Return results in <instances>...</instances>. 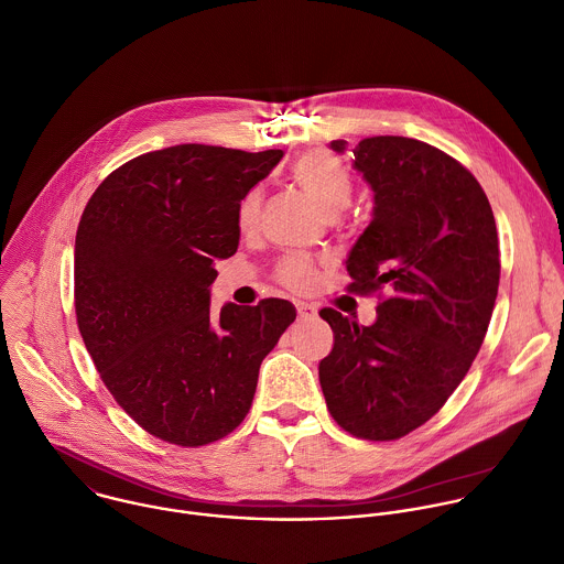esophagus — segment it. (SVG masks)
I'll list each match as a JSON object with an SVG mask.
<instances>
[{
	"label": "esophagus",
	"instance_id": "34e87169",
	"mask_svg": "<svg viewBox=\"0 0 564 564\" xmlns=\"http://www.w3.org/2000/svg\"><path fill=\"white\" fill-rule=\"evenodd\" d=\"M297 317L302 319V322H313L315 317H317V311L313 308V306H308V304H297Z\"/></svg>",
	"mask_w": 564,
	"mask_h": 564
}]
</instances>
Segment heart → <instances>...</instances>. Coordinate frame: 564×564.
I'll return each instance as SVG.
<instances>
[{"label": "heart", "mask_w": 564, "mask_h": 564, "mask_svg": "<svg viewBox=\"0 0 564 564\" xmlns=\"http://www.w3.org/2000/svg\"><path fill=\"white\" fill-rule=\"evenodd\" d=\"M295 183L311 196V200L326 214L337 216L352 196V176L344 161L326 150L302 154L293 165ZM262 207L260 189H251L238 205V227L249 231L258 225ZM315 264L304 253H291L280 260L275 278L291 291H304L313 284Z\"/></svg>", "instance_id": "heart-1"}]
</instances>
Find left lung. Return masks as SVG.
<instances>
[{
	"label": "left lung",
	"instance_id": "1",
	"mask_svg": "<svg viewBox=\"0 0 564 564\" xmlns=\"http://www.w3.org/2000/svg\"><path fill=\"white\" fill-rule=\"evenodd\" d=\"M352 156L375 214L346 260L348 291L379 293L377 322L319 311L335 333L319 383L339 427L394 441L443 408L478 355L498 293V234L478 181L438 148L372 137Z\"/></svg>",
	"mask_w": 564,
	"mask_h": 564
}]
</instances>
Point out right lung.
<instances>
[{
	"label": "right lung",
	"mask_w": 564,
	"mask_h": 564,
	"mask_svg": "<svg viewBox=\"0 0 564 564\" xmlns=\"http://www.w3.org/2000/svg\"><path fill=\"white\" fill-rule=\"evenodd\" d=\"M282 150L174 145L115 170L88 200L75 240V311L117 403L152 436L214 443L247 416L262 359L295 308H209L214 260L236 253L238 205Z\"/></svg>",
	"instance_id": "right-lung-1"
}]
</instances>
